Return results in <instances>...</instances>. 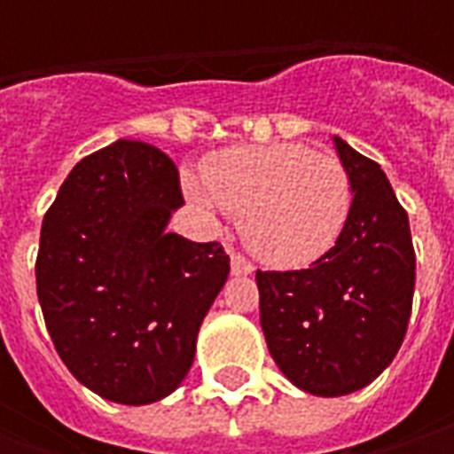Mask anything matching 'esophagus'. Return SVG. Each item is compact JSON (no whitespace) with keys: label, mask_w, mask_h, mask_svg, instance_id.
Returning <instances> with one entry per match:
<instances>
[{"label":"esophagus","mask_w":454,"mask_h":454,"mask_svg":"<svg viewBox=\"0 0 454 454\" xmlns=\"http://www.w3.org/2000/svg\"><path fill=\"white\" fill-rule=\"evenodd\" d=\"M230 265H232V275H250L254 265L250 260H245L239 253H230Z\"/></svg>","instance_id":"obj_1"}]
</instances>
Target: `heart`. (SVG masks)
Segmentation results:
<instances>
[{"label":"heart","instance_id":"b5f03b06","mask_svg":"<svg viewBox=\"0 0 454 454\" xmlns=\"http://www.w3.org/2000/svg\"><path fill=\"white\" fill-rule=\"evenodd\" d=\"M201 209L239 215V230L260 260L298 268L325 254L351 209L346 168L303 144L235 146L204 161V182L186 176Z\"/></svg>","mask_w":454,"mask_h":454}]
</instances>
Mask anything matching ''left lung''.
Wrapping results in <instances>:
<instances>
[{"label": "left lung", "instance_id": "8db88e82", "mask_svg": "<svg viewBox=\"0 0 454 454\" xmlns=\"http://www.w3.org/2000/svg\"><path fill=\"white\" fill-rule=\"evenodd\" d=\"M354 201L336 245L305 270H257L272 361L316 396L372 384L396 356L411 313L410 217L381 166L333 136Z\"/></svg>", "mask_w": 454, "mask_h": 454}]
</instances>
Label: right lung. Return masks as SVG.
Segmentation results:
<instances>
[{"label": "right lung", "mask_w": 454, "mask_h": 454, "mask_svg": "<svg viewBox=\"0 0 454 454\" xmlns=\"http://www.w3.org/2000/svg\"><path fill=\"white\" fill-rule=\"evenodd\" d=\"M182 204L164 151L115 141L75 164L43 219L35 272L50 339L108 402L141 407L174 392L227 283L219 242L166 230Z\"/></svg>", "instance_id": "obj_1"}]
</instances>
